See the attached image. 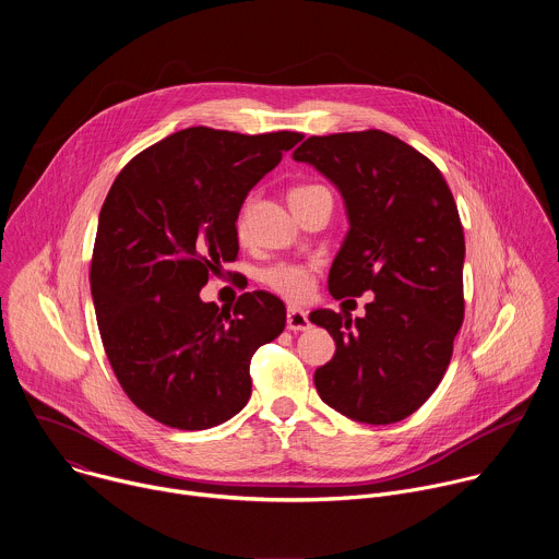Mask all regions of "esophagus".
I'll return each mask as SVG.
<instances>
[{
  "mask_svg": "<svg viewBox=\"0 0 559 559\" xmlns=\"http://www.w3.org/2000/svg\"><path fill=\"white\" fill-rule=\"evenodd\" d=\"M309 318H307V311L302 309H296V307H289L287 309V330L289 332H305L309 330Z\"/></svg>",
  "mask_w": 559,
  "mask_h": 559,
  "instance_id": "34e87169",
  "label": "esophagus"
}]
</instances>
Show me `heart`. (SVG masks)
Returning a JSON list of instances; mask_svg holds the SVG:
<instances>
[{"instance_id": "b5f03b06", "label": "heart", "mask_w": 559, "mask_h": 559, "mask_svg": "<svg viewBox=\"0 0 559 559\" xmlns=\"http://www.w3.org/2000/svg\"><path fill=\"white\" fill-rule=\"evenodd\" d=\"M313 197H332L328 188L323 186H296L289 192V205L313 199ZM248 216H250V201L238 212V231L248 229ZM261 283L283 296L289 302H302L311 294V270L300 263H276L272 267H265L261 272Z\"/></svg>"}]
</instances>
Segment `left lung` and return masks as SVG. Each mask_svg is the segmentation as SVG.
I'll use <instances>...</instances> for the list:
<instances>
[{"label": "left lung", "mask_w": 559, "mask_h": 559, "mask_svg": "<svg viewBox=\"0 0 559 559\" xmlns=\"http://www.w3.org/2000/svg\"><path fill=\"white\" fill-rule=\"evenodd\" d=\"M294 162L341 192L349 231L330 270L334 298L373 292L365 316L316 309L334 358L313 373L338 414L391 425L440 384L464 318V231L453 194L425 154L382 130L309 136Z\"/></svg>", "instance_id": "left-lung-1"}]
</instances>
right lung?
Returning a JSON list of instances; mask_svg holds the SVG:
<instances>
[{
    "mask_svg": "<svg viewBox=\"0 0 559 559\" xmlns=\"http://www.w3.org/2000/svg\"><path fill=\"white\" fill-rule=\"evenodd\" d=\"M300 139L186 128L139 152L115 179L91 289L112 371L156 423L201 431L248 405L250 360L283 332L285 305L246 292L234 309H218L199 292L238 254L248 192Z\"/></svg>",
    "mask_w": 559,
    "mask_h": 559,
    "instance_id": "1",
    "label": "right lung"
}]
</instances>
